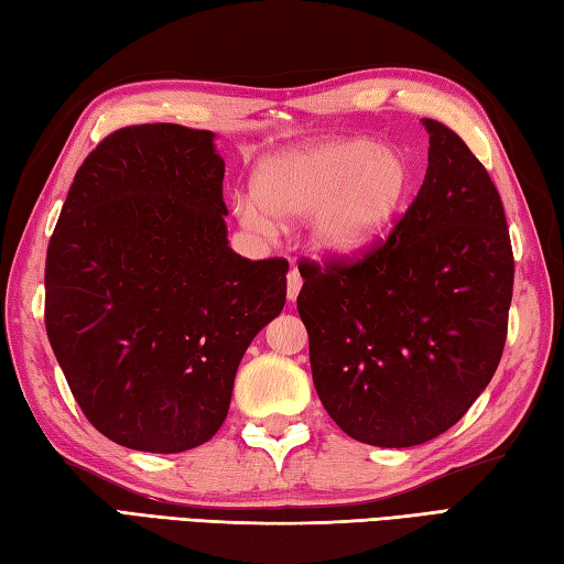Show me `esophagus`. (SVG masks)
<instances>
[{"mask_svg": "<svg viewBox=\"0 0 564 564\" xmlns=\"http://www.w3.org/2000/svg\"><path fill=\"white\" fill-rule=\"evenodd\" d=\"M299 290H302V274H299V270H290V274H286V299L296 302Z\"/></svg>", "mask_w": 564, "mask_h": 564, "instance_id": "34e87169", "label": "esophagus"}]
</instances>
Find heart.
<instances>
[{
	"instance_id": "b5f03b06",
	"label": "heart",
	"mask_w": 564,
	"mask_h": 564,
	"mask_svg": "<svg viewBox=\"0 0 564 564\" xmlns=\"http://www.w3.org/2000/svg\"><path fill=\"white\" fill-rule=\"evenodd\" d=\"M409 158L372 138H338L262 158L252 172V197L236 214L250 231H272L273 216L314 214L321 252L355 258L392 231L411 192Z\"/></svg>"
}]
</instances>
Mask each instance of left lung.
I'll list each match as a JSON object with an SVG mask.
<instances>
[{"mask_svg": "<svg viewBox=\"0 0 564 564\" xmlns=\"http://www.w3.org/2000/svg\"><path fill=\"white\" fill-rule=\"evenodd\" d=\"M423 126L429 170L392 234L355 260L299 265L316 394L350 438L379 447L455 426L497 372L509 328L499 192L453 129Z\"/></svg>", "mask_w": 564, "mask_h": 564, "instance_id": "1", "label": "left lung"}]
</instances>
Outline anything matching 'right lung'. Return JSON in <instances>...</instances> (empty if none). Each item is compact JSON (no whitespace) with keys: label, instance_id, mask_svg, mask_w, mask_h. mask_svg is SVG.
I'll return each instance as SVG.
<instances>
[{"label":"right lung","instance_id":"obj_1","mask_svg":"<svg viewBox=\"0 0 564 564\" xmlns=\"http://www.w3.org/2000/svg\"><path fill=\"white\" fill-rule=\"evenodd\" d=\"M226 214L212 131L126 126L79 165L45 256V330L109 441H209L250 340L282 312L290 262L240 258Z\"/></svg>","mask_w":564,"mask_h":564}]
</instances>
